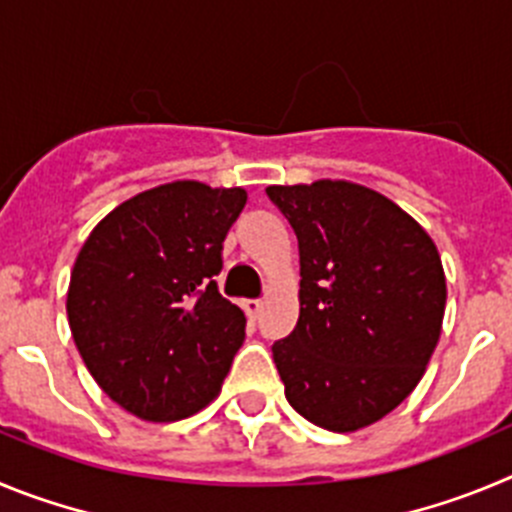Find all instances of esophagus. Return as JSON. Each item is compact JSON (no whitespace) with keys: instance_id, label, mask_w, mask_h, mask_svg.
<instances>
[{"instance_id":"esophagus-1","label":"esophagus","mask_w":512,"mask_h":512,"mask_svg":"<svg viewBox=\"0 0 512 512\" xmlns=\"http://www.w3.org/2000/svg\"><path fill=\"white\" fill-rule=\"evenodd\" d=\"M245 311H247V316H250V319H257V316H260V311H262V301H245Z\"/></svg>"}]
</instances>
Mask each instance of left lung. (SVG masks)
<instances>
[{
    "mask_svg": "<svg viewBox=\"0 0 512 512\" xmlns=\"http://www.w3.org/2000/svg\"><path fill=\"white\" fill-rule=\"evenodd\" d=\"M298 237L293 334L273 344L285 398L313 426L352 434L416 390L441 336L446 275L426 229L352 181L267 186Z\"/></svg>",
    "mask_w": 512,
    "mask_h": 512,
    "instance_id": "obj_1",
    "label": "left lung"
}]
</instances>
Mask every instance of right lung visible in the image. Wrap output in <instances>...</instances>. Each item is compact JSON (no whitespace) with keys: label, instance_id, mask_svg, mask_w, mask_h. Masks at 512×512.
I'll return each mask as SVG.
<instances>
[{"label":"right lung","instance_id":"1","mask_svg":"<svg viewBox=\"0 0 512 512\" xmlns=\"http://www.w3.org/2000/svg\"><path fill=\"white\" fill-rule=\"evenodd\" d=\"M245 204V188L163 183L109 211L78 252L66 298L73 342L132 416L181 421L222 393L247 319L214 275Z\"/></svg>","mask_w":512,"mask_h":512}]
</instances>
